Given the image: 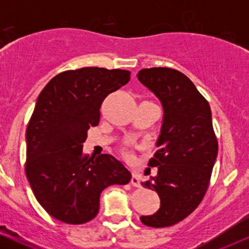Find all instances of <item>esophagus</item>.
Returning <instances> with one entry per match:
<instances>
[{
    "label": "esophagus",
    "mask_w": 249,
    "mask_h": 249,
    "mask_svg": "<svg viewBox=\"0 0 249 249\" xmlns=\"http://www.w3.org/2000/svg\"><path fill=\"white\" fill-rule=\"evenodd\" d=\"M131 184H132L134 187H141V180H139V176L136 172H132Z\"/></svg>",
    "instance_id": "1"
}]
</instances>
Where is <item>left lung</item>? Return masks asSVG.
Masks as SVG:
<instances>
[{
    "mask_svg": "<svg viewBox=\"0 0 249 249\" xmlns=\"http://www.w3.org/2000/svg\"><path fill=\"white\" fill-rule=\"evenodd\" d=\"M137 77L164 110L158 151L148 161L158 172L142 182V187L158 193L160 208L152 215H142L141 220L150 227H168L190 215L208 188L218 156L212 112L192 81L178 70L142 69Z\"/></svg>",
    "mask_w": 249,
    "mask_h": 249,
    "instance_id": "obj_1",
    "label": "left lung"
}]
</instances>
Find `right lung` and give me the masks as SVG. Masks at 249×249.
Segmentation results:
<instances>
[{"instance_id": "obj_1", "label": "right lung", "mask_w": 249, "mask_h": 249, "mask_svg": "<svg viewBox=\"0 0 249 249\" xmlns=\"http://www.w3.org/2000/svg\"><path fill=\"white\" fill-rule=\"evenodd\" d=\"M130 81V71L82 68L58 73L37 98L27 127L25 174L39 205L71 225L90 221L104 188L131 173L111 154L89 158L83 142L97 126L103 101Z\"/></svg>"}]
</instances>
